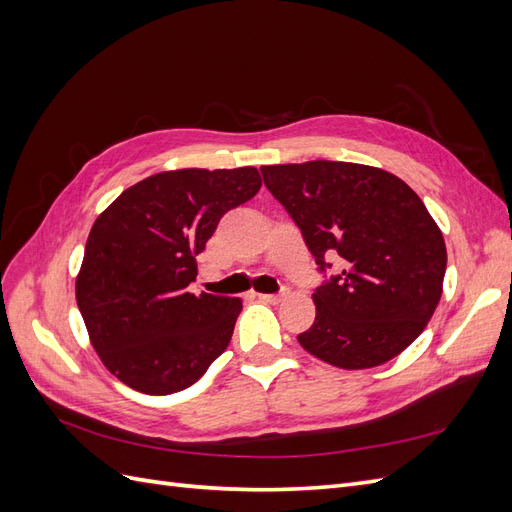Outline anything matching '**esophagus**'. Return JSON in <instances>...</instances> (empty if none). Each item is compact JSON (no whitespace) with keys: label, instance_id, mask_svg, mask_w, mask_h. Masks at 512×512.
<instances>
[{"label":"esophagus","instance_id":"34e87169","mask_svg":"<svg viewBox=\"0 0 512 512\" xmlns=\"http://www.w3.org/2000/svg\"><path fill=\"white\" fill-rule=\"evenodd\" d=\"M286 297H288V290H282L280 294H258V299L265 301V303H280Z\"/></svg>","mask_w":512,"mask_h":512}]
</instances>
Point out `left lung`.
<instances>
[{"mask_svg": "<svg viewBox=\"0 0 512 512\" xmlns=\"http://www.w3.org/2000/svg\"><path fill=\"white\" fill-rule=\"evenodd\" d=\"M301 228L318 269L316 320L299 344L342 369L395 359L423 333L442 297L444 237L408 183L382 168L314 160L260 168Z\"/></svg>", "mask_w": 512, "mask_h": 512, "instance_id": "8db88e82", "label": "left lung"}]
</instances>
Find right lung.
Returning <instances> with one entry per match:
<instances>
[{
    "label": "right lung",
    "mask_w": 512,
    "mask_h": 512,
    "mask_svg": "<svg viewBox=\"0 0 512 512\" xmlns=\"http://www.w3.org/2000/svg\"><path fill=\"white\" fill-rule=\"evenodd\" d=\"M254 166L181 168L121 192L91 226L76 303L104 367L130 389H188L230 344L241 299L192 294L222 215L260 190Z\"/></svg>",
    "instance_id": "add662e5"
}]
</instances>
